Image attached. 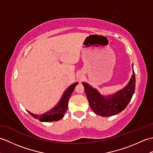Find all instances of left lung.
<instances>
[{
	"mask_svg": "<svg viewBox=\"0 0 153 153\" xmlns=\"http://www.w3.org/2000/svg\"><path fill=\"white\" fill-rule=\"evenodd\" d=\"M134 64H132V68ZM89 105L96 114L108 117L118 114L124 110L132 98L135 91V76L133 74L128 83L118 91L108 95H103L89 84L82 82Z\"/></svg>",
	"mask_w": 153,
	"mask_h": 153,
	"instance_id": "obj_1",
	"label": "left lung"
}]
</instances>
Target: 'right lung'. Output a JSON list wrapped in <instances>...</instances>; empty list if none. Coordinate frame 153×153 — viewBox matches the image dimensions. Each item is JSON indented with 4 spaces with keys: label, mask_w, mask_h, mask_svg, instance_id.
Masks as SVG:
<instances>
[{
    "label": "right lung",
    "mask_w": 153,
    "mask_h": 153,
    "mask_svg": "<svg viewBox=\"0 0 153 153\" xmlns=\"http://www.w3.org/2000/svg\"><path fill=\"white\" fill-rule=\"evenodd\" d=\"M77 84H78V82H76L68 87L65 90L59 102L56 104V105L54 106V107L51 108L50 110H48V111L42 114L41 115L35 114H33L28 111V110H27V111L34 118L39 120V121L42 122L58 121V120L63 118L64 114L68 110V101H69V99L74 91L75 87H76Z\"/></svg>",
    "instance_id": "right-lung-1"
}]
</instances>
